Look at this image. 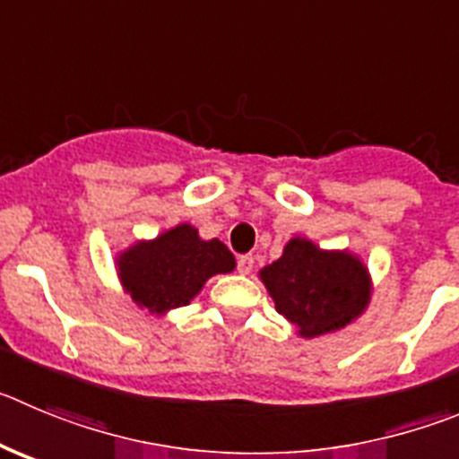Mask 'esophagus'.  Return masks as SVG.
Wrapping results in <instances>:
<instances>
[{
  "label": "esophagus",
  "instance_id": "obj_1",
  "mask_svg": "<svg viewBox=\"0 0 459 459\" xmlns=\"http://www.w3.org/2000/svg\"><path fill=\"white\" fill-rule=\"evenodd\" d=\"M251 269H254V255H239L238 272L242 273V276H247V273H251Z\"/></svg>",
  "mask_w": 459,
  "mask_h": 459
}]
</instances>
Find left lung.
<instances>
[{"label":"left lung","instance_id":"8db88e82","mask_svg":"<svg viewBox=\"0 0 459 459\" xmlns=\"http://www.w3.org/2000/svg\"><path fill=\"white\" fill-rule=\"evenodd\" d=\"M258 276L276 310L307 340L346 328L371 301L367 264L349 249H319L307 238L290 239Z\"/></svg>","mask_w":459,"mask_h":459}]
</instances>
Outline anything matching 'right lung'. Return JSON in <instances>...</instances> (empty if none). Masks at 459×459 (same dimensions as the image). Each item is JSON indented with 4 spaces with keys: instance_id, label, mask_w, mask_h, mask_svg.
I'll use <instances>...</instances> for the list:
<instances>
[{
    "instance_id": "add662e5",
    "label": "right lung",
    "mask_w": 459,
    "mask_h": 459,
    "mask_svg": "<svg viewBox=\"0 0 459 459\" xmlns=\"http://www.w3.org/2000/svg\"><path fill=\"white\" fill-rule=\"evenodd\" d=\"M124 292L152 315L187 306L205 281L235 269V258L217 238L201 239L190 224H178L153 239H138L115 260Z\"/></svg>"
}]
</instances>
